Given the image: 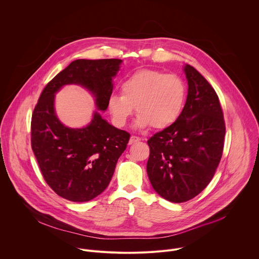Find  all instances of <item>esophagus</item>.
I'll return each instance as SVG.
<instances>
[{"label":"esophagus","mask_w":259,"mask_h":259,"mask_svg":"<svg viewBox=\"0 0 259 259\" xmlns=\"http://www.w3.org/2000/svg\"><path fill=\"white\" fill-rule=\"evenodd\" d=\"M140 140V138L139 137H137V136H131L130 137V140H129V144H133V143H135V142H138Z\"/></svg>","instance_id":"34e87169"}]
</instances>
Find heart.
Listing matches in <instances>:
<instances>
[{"instance_id": "b5f03b06", "label": "heart", "mask_w": 259, "mask_h": 259, "mask_svg": "<svg viewBox=\"0 0 259 259\" xmlns=\"http://www.w3.org/2000/svg\"><path fill=\"white\" fill-rule=\"evenodd\" d=\"M122 94H112L107 107L117 126H125L137 110L135 128L154 126L164 129L179 118L186 101L187 88L175 73L142 68L128 76L121 85Z\"/></svg>"}]
</instances>
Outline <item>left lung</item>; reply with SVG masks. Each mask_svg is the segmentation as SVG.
I'll return each mask as SVG.
<instances>
[{
  "label": "left lung",
  "instance_id": "8db88e82",
  "mask_svg": "<svg viewBox=\"0 0 259 259\" xmlns=\"http://www.w3.org/2000/svg\"><path fill=\"white\" fill-rule=\"evenodd\" d=\"M188 97L175 123L147 140L146 172L153 189L172 203L198 196L214 176L224 151L226 124L218 96L192 65L183 67Z\"/></svg>",
  "mask_w": 259,
  "mask_h": 259
}]
</instances>
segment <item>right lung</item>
<instances>
[{
  "label": "right lung",
  "mask_w": 259,
  "mask_h": 259,
  "mask_svg": "<svg viewBox=\"0 0 259 259\" xmlns=\"http://www.w3.org/2000/svg\"><path fill=\"white\" fill-rule=\"evenodd\" d=\"M121 59H77L44 88L31 117V149L48 186L71 202H88L100 195L112 179L130 134L110 125L98 111L83 128H69L55 112V94L65 84H79L105 112L113 79Z\"/></svg>",
  "instance_id": "add662e5"
}]
</instances>
